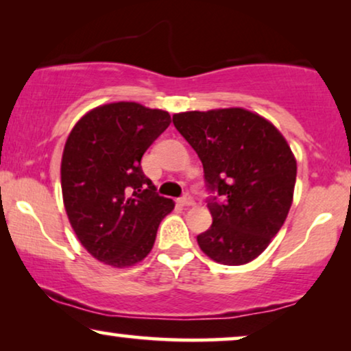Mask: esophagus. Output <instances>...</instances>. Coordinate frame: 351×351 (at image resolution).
<instances>
[{"mask_svg":"<svg viewBox=\"0 0 351 351\" xmlns=\"http://www.w3.org/2000/svg\"><path fill=\"white\" fill-rule=\"evenodd\" d=\"M179 201H180L182 206H193L195 204V201H193V198H191L190 195H184Z\"/></svg>","mask_w":351,"mask_h":351,"instance_id":"esophagus-1","label":"esophagus"}]
</instances>
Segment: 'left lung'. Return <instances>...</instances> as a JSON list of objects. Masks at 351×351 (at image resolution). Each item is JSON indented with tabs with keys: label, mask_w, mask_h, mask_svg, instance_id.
Instances as JSON below:
<instances>
[{
	"label": "left lung",
	"mask_w": 351,
	"mask_h": 351,
	"mask_svg": "<svg viewBox=\"0 0 351 351\" xmlns=\"http://www.w3.org/2000/svg\"><path fill=\"white\" fill-rule=\"evenodd\" d=\"M172 121L198 153L213 193V225L196 237L201 251L223 265L254 261L280 232L292 204L297 162L286 138L244 108L176 113Z\"/></svg>",
	"instance_id": "obj_1"
}]
</instances>
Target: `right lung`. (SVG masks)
<instances>
[{"label": "right lung", "instance_id": "1", "mask_svg": "<svg viewBox=\"0 0 351 351\" xmlns=\"http://www.w3.org/2000/svg\"><path fill=\"white\" fill-rule=\"evenodd\" d=\"M169 124L162 110L114 102L90 110L71 129L62 155V195L71 228L99 262L124 268L143 261L174 209L141 166Z\"/></svg>", "mask_w": 351, "mask_h": 351}]
</instances>
